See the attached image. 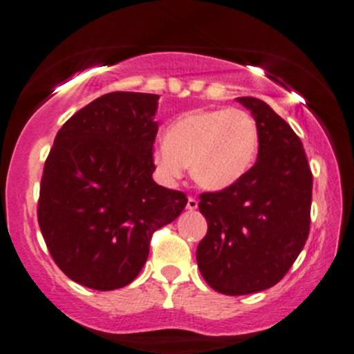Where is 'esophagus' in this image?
Here are the masks:
<instances>
[{"label": "esophagus", "instance_id": "esophagus-1", "mask_svg": "<svg viewBox=\"0 0 354 354\" xmlns=\"http://www.w3.org/2000/svg\"><path fill=\"white\" fill-rule=\"evenodd\" d=\"M186 207L189 209V210H196V209H198V199H196V198H189V199H187V205H186Z\"/></svg>", "mask_w": 354, "mask_h": 354}]
</instances>
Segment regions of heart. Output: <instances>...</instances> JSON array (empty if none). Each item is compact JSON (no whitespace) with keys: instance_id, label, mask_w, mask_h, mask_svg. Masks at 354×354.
I'll return each instance as SVG.
<instances>
[{"instance_id":"1","label":"heart","mask_w":354,"mask_h":354,"mask_svg":"<svg viewBox=\"0 0 354 354\" xmlns=\"http://www.w3.org/2000/svg\"><path fill=\"white\" fill-rule=\"evenodd\" d=\"M259 149L257 120L247 111L194 109L173 120L151 151L160 180L174 183L191 165L192 180L209 191L225 189L252 168Z\"/></svg>"}]
</instances>
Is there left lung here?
Segmentation results:
<instances>
[{"mask_svg": "<svg viewBox=\"0 0 354 354\" xmlns=\"http://www.w3.org/2000/svg\"><path fill=\"white\" fill-rule=\"evenodd\" d=\"M257 120L258 160L235 185L199 196L207 234L198 266L227 296L259 292L283 279L310 229L312 171L301 138L265 101L236 97Z\"/></svg>", "mask_w": 354, "mask_h": 354, "instance_id": "8db88e82", "label": "left lung"}]
</instances>
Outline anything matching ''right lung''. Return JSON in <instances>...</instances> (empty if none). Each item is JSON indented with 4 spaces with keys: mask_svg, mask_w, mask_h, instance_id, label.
Returning a JSON list of instances; mask_svg holds the SVG:
<instances>
[{
    "mask_svg": "<svg viewBox=\"0 0 354 354\" xmlns=\"http://www.w3.org/2000/svg\"><path fill=\"white\" fill-rule=\"evenodd\" d=\"M158 95L115 91L73 114L46 160L37 218L53 261L96 290L131 284L187 198L151 178Z\"/></svg>",
    "mask_w": 354,
    "mask_h": 354,
    "instance_id": "1",
    "label": "right lung"
}]
</instances>
